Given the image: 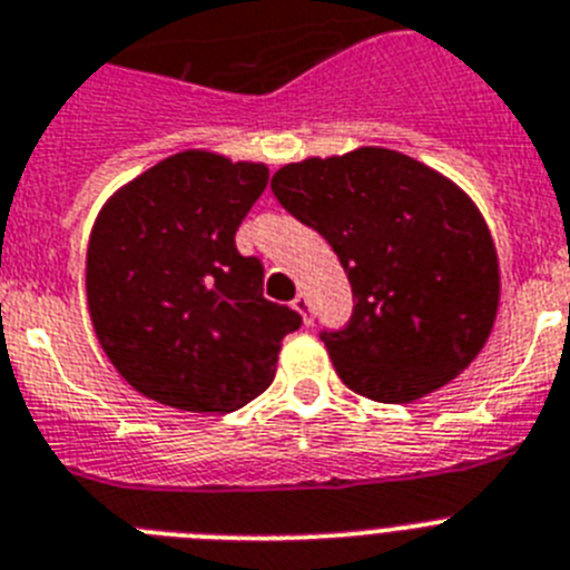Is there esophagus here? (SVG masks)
<instances>
[{"mask_svg":"<svg viewBox=\"0 0 570 570\" xmlns=\"http://www.w3.org/2000/svg\"><path fill=\"white\" fill-rule=\"evenodd\" d=\"M292 309H295V313L304 318L306 326L313 324V315H309V298H306L304 292H298V295H295V301H292Z\"/></svg>","mask_w":570,"mask_h":570,"instance_id":"esophagus-1","label":"esophagus"}]
</instances>
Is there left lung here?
<instances>
[{"label":"left lung","mask_w":570,"mask_h":570,"mask_svg":"<svg viewBox=\"0 0 570 570\" xmlns=\"http://www.w3.org/2000/svg\"><path fill=\"white\" fill-rule=\"evenodd\" d=\"M278 203L333 246L353 286V318L321 333L346 387L410 404L482 353L499 309V257L482 212L435 168L364 146L289 163Z\"/></svg>","instance_id":"obj_1"}]
</instances>
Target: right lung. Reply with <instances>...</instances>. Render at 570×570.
<instances>
[{"instance_id":"right-lung-1","label":"right lung","mask_w":570,"mask_h":570,"mask_svg":"<svg viewBox=\"0 0 570 570\" xmlns=\"http://www.w3.org/2000/svg\"><path fill=\"white\" fill-rule=\"evenodd\" d=\"M266 180L264 163L189 148L100 209L86 257L88 313L137 393L189 413H232L272 384L301 315L264 298V264L235 246Z\"/></svg>"}]
</instances>
